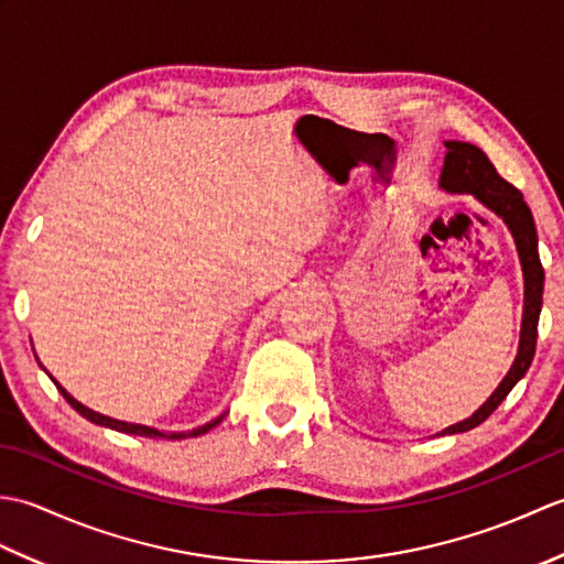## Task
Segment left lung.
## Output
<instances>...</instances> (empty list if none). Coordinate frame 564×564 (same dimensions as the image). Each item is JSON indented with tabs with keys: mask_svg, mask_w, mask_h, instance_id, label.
I'll return each instance as SVG.
<instances>
[{
	"mask_svg": "<svg viewBox=\"0 0 564 564\" xmlns=\"http://www.w3.org/2000/svg\"><path fill=\"white\" fill-rule=\"evenodd\" d=\"M438 186L448 194H470L475 200H480L485 208L499 215L509 232L517 242L521 271H523V317H521V339L519 351L509 373L499 382L497 390L489 394L487 402L477 410L473 416L463 419V422L443 429L436 436H451L463 434L480 426L485 419L492 414L497 406L507 400V394L513 390V386L525 376V370L531 368L533 354H535V339H538V317H541L543 307V283L545 273L541 267V257H538V235L531 208L525 206L523 194L519 188H513L509 182H505L495 170V164L487 160V154L470 145V142L460 140H446V160H443V170Z\"/></svg>",
	"mask_w": 564,
	"mask_h": 564,
	"instance_id": "left-lung-1",
	"label": "left lung"
}]
</instances>
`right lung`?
Wrapping results in <instances>:
<instances>
[{"label": "right lung", "mask_w": 564, "mask_h": 564, "mask_svg": "<svg viewBox=\"0 0 564 564\" xmlns=\"http://www.w3.org/2000/svg\"><path fill=\"white\" fill-rule=\"evenodd\" d=\"M55 386H57V390H59V394H63V398L75 406V410L84 416V419H89L91 424H99V426H106V429H116V431H121V434H133V436H148V438H191V436H203L206 434V431H210L213 426H218L223 419H225V414H220L218 419H213V422H208V424H203V426H198V429H191V431H160V429H154V426H145V424H130V422H121V419H111V416H106V414H99V412H94V410H89V406H84L82 402H77L75 398H72V394L59 386L57 380H53Z\"/></svg>", "instance_id": "obj_1"}]
</instances>
